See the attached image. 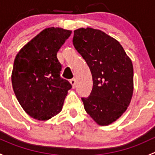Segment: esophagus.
<instances>
[{"mask_svg":"<svg viewBox=\"0 0 155 155\" xmlns=\"http://www.w3.org/2000/svg\"><path fill=\"white\" fill-rule=\"evenodd\" d=\"M70 84L72 85V87H73V88H75V87H76V79H72L70 80Z\"/></svg>","mask_w":155,"mask_h":155,"instance_id":"34e87169","label":"esophagus"}]
</instances>
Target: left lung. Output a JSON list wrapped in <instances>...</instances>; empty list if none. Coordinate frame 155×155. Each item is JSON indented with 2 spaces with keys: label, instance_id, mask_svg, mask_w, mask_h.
<instances>
[{
  "label": "left lung",
  "instance_id": "obj_1",
  "mask_svg": "<svg viewBox=\"0 0 155 155\" xmlns=\"http://www.w3.org/2000/svg\"><path fill=\"white\" fill-rule=\"evenodd\" d=\"M73 43L91 70L93 87L82 97L85 111L101 126L115 122L127 110L134 93V68L118 40L91 28L74 31Z\"/></svg>",
  "mask_w": 155,
  "mask_h": 155
}]
</instances>
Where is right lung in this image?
Returning a JSON list of instances; mask_svg holds the SVG:
<instances>
[{
    "mask_svg": "<svg viewBox=\"0 0 155 155\" xmlns=\"http://www.w3.org/2000/svg\"><path fill=\"white\" fill-rule=\"evenodd\" d=\"M72 31L48 28L20 49L12 71V85L21 107L31 118L47 121L62 110L72 86L60 77L57 52Z\"/></svg>",
    "mask_w": 155,
    "mask_h": 155,
    "instance_id": "add662e5",
    "label": "right lung"
}]
</instances>
